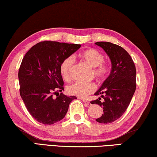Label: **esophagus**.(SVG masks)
Returning a JSON list of instances; mask_svg holds the SVG:
<instances>
[{"label":"esophagus","mask_w":157,"mask_h":157,"mask_svg":"<svg viewBox=\"0 0 157 157\" xmlns=\"http://www.w3.org/2000/svg\"><path fill=\"white\" fill-rule=\"evenodd\" d=\"M82 101L84 102V103H85V104H86V105H90V102L89 101H87V100H85V99H82Z\"/></svg>","instance_id":"34e87169"}]
</instances>
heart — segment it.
<instances>
[{
  "instance_id": "b5f03b06",
  "label": "heart",
  "mask_w": 157,
  "mask_h": 157,
  "mask_svg": "<svg viewBox=\"0 0 157 157\" xmlns=\"http://www.w3.org/2000/svg\"><path fill=\"white\" fill-rule=\"evenodd\" d=\"M80 58L91 67H94L93 73L96 78H104L109 71V67L104 63V56L99 51L94 48H87L79 54ZM74 63L72 56H68L63 60L60 65V73L64 79L70 78L71 69ZM96 85L92 82H77L67 87V92L71 95L78 97L85 98L86 96L94 92Z\"/></svg>"
}]
</instances>
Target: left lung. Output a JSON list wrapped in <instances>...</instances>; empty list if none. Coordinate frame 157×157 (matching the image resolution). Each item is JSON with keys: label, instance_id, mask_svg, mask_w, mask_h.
<instances>
[{"label": "left lung", "instance_id": "1", "mask_svg": "<svg viewBox=\"0 0 157 157\" xmlns=\"http://www.w3.org/2000/svg\"><path fill=\"white\" fill-rule=\"evenodd\" d=\"M96 45L101 47L111 60V71L94 95L99 99L91 104L103 108L98 123H110L118 119L125 113L136 90V68L127 51L121 46L111 42L99 41ZM103 101H101V98Z\"/></svg>", "mask_w": 157, "mask_h": 157}]
</instances>
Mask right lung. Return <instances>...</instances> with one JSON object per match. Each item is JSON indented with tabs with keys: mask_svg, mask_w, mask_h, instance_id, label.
<instances>
[{
	"mask_svg": "<svg viewBox=\"0 0 157 157\" xmlns=\"http://www.w3.org/2000/svg\"><path fill=\"white\" fill-rule=\"evenodd\" d=\"M81 47L80 44L45 41L27 51L18 72L20 93L28 111L38 122L52 125L66 115L75 96L60 93L64 90L60 73L63 60Z\"/></svg>",
	"mask_w": 157,
	"mask_h": 157,
	"instance_id": "right-lung-1",
	"label": "right lung"
}]
</instances>
